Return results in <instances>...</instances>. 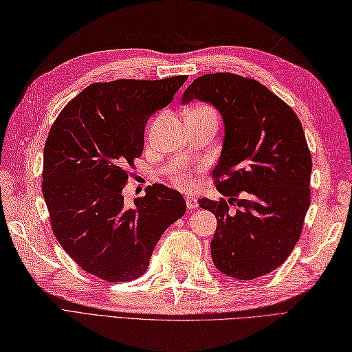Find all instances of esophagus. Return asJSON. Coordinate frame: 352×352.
<instances>
[{
	"label": "esophagus",
	"mask_w": 352,
	"mask_h": 352,
	"mask_svg": "<svg viewBox=\"0 0 352 352\" xmlns=\"http://www.w3.org/2000/svg\"><path fill=\"white\" fill-rule=\"evenodd\" d=\"M186 202H187V208L188 210H195L196 206H197V201L195 199V197H192V196H187L186 197Z\"/></svg>",
	"instance_id": "34e87169"
}]
</instances>
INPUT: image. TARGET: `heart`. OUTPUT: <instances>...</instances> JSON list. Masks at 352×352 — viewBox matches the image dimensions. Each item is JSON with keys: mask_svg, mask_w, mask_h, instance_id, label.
<instances>
[{"mask_svg": "<svg viewBox=\"0 0 352 352\" xmlns=\"http://www.w3.org/2000/svg\"><path fill=\"white\" fill-rule=\"evenodd\" d=\"M199 108H208V107H199ZM166 178L175 187L183 188V190H188V188L193 187V177L190 174V170H187L186 168H177V169L169 170L166 174Z\"/></svg>", "mask_w": 352, "mask_h": 352, "instance_id": "1", "label": "heart"}]
</instances>
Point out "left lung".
<instances>
[{
  "instance_id": "1",
  "label": "left lung",
  "mask_w": 352,
  "mask_h": 352,
  "mask_svg": "<svg viewBox=\"0 0 352 352\" xmlns=\"http://www.w3.org/2000/svg\"><path fill=\"white\" fill-rule=\"evenodd\" d=\"M193 99L214 105L224 123L212 177L228 199H199L217 219L212 262L236 279L263 276L290 256L311 204L312 159L302 123L262 83L232 73L197 77L183 104Z\"/></svg>"
}]
</instances>
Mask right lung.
I'll return each instance as SVG.
<instances>
[{"label": "right lung", "instance_id": "right-lung-1", "mask_svg": "<svg viewBox=\"0 0 352 352\" xmlns=\"http://www.w3.org/2000/svg\"><path fill=\"white\" fill-rule=\"evenodd\" d=\"M187 76L94 83L60 111L43 157V196L60 247L108 283L141 276L164 232L186 212L164 184L128 206L123 188L141 156L150 116L166 107Z\"/></svg>", "mask_w": 352, "mask_h": 352}]
</instances>
